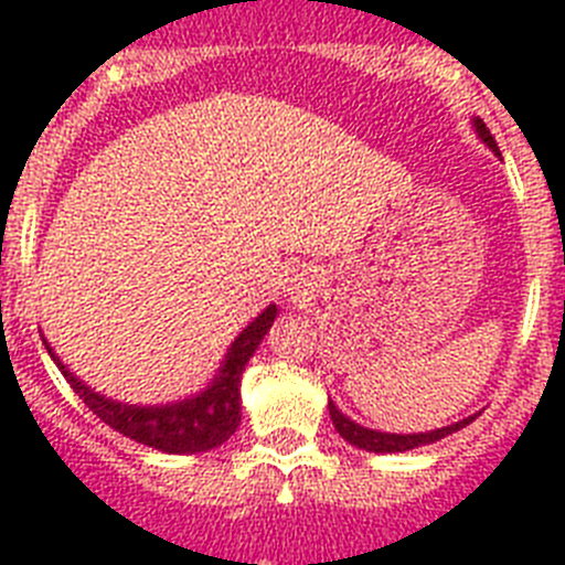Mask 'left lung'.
<instances>
[{"instance_id":"1","label":"left lung","mask_w":565,"mask_h":565,"mask_svg":"<svg viewBox=\"0 0 565 565\" xmlns=\"http://www.w3.org/2000/svg\"><path fill=\"white\" fill-rule=\"evenodd\" d=\"M476 129H478V135L483 138V143H489V149H495V152H498L495 138H492V132H489V127L481 121V118H476ZM328 411H331L333 427H337L339 436H342L344 441H351L353 447H359V450H367V452L416 450V447H424V444L441 441L444 436H452V433H458L461 427H467V424L476 418V416L463 418V422H456V424H450V427H441V430H433V433H413V436H396V433H376V430H367V427H359L356 422L344 418L342 413L337 411V404H333V402H328Z\"/></svg>"}]
</instances>
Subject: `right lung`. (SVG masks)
<instances>
[{
  "instance_id": "1",
  "label": "right lung",
  "mask_w": 565,
  "mask_h": 565,
  "mask_svg": "<svg viewBox=\"0 0 565 565\" xmlns=\"http://www.w3.org/2000/svg\"><path fill=\"white\" fill-rule=\"evenodd\" d=\"M274 317H277V308H266L246 331L234 339L226 353V362H223L221 373L209 391H203L198 398L169 404V407H132V404H118L113 398L98 396L58 362L56 353L50 348L47 351L70 382V387L76 391V396L113 430L124 433L138 444L154 447V450L174 452V456L186 452L189 456V452L212 450L226 438H232L239 427V376L246 371L252 353L257 351L259 339L266 337L268 328H271Z\"/></svg>"
}]
</instances>
